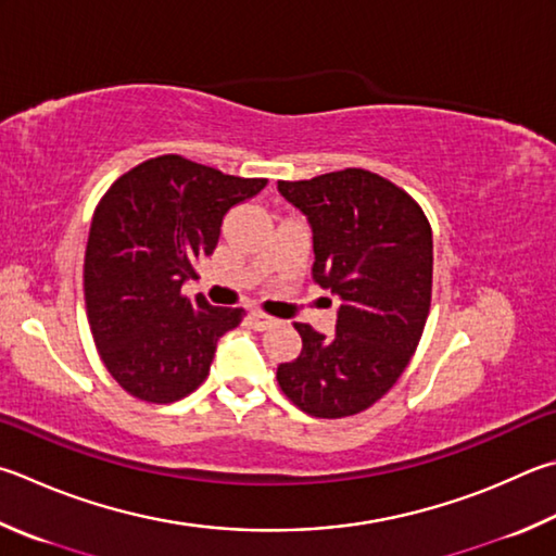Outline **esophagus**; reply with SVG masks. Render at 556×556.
Segmentation results:
<instances>
[{
  "mask_svg": "<svg viewBox=\"0 0 556 556\" xmlns=\"http://www.w3.org/2000/svg\"><path fill=\"white\" fill-rule=\"evenodd\" d=\"M250 323H252V326H255L257 330H267V328L275 326L277 318L267 316L265 311H250Z\"/></svg>",
  "mask_w": 556,
  "mask_h": 556,
  "instance_id": "34e87169",
  "label": "esophagus"
}]
</instances>
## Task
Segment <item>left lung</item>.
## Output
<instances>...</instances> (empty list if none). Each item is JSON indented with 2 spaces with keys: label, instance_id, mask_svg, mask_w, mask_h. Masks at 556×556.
I'll use <instances>...</instances> for the list:
<instances>
[{
  "label": "left lung",
  "instance_id": "obj_1",
  "mask_svg": "<svg viewBox=\"0 0 556 556\" xmlns=\"http://www.w3.org/2000/svg\"><path fill=\"white\" fill-rule=\"evenodd\" d=\"M277 189L308 216L313 279L340 296L332 338L294 323L301 352L277 367L279 389L308 416H355L399 381L426 330L430 220L406 189L362 167Z\"/></svg>",
  "mask_w": 556,
  "mask_h": 556
}]
</instances>
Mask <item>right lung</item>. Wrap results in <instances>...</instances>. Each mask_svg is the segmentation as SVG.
Listing matches in <instances>:
<instances>
[{
	"mask_svg": "<svg viewBox=\"0 0 556 556\" xmlns=\"http://www.w3.org/2000/svg\"><path fill=\"white\" fill-rule=\"evenodd\" d=\"M267 185L157 155L121 175L94 208L85 252L89 330L109 375L146 403H175L208 377L216 342L243 308L181 294L214 252L230 206Z\"/></svg>",
	"mask_w": 556,
	"mask_h": 556,
	"instance_id": "obj_1",
	"label": "right lung"
}]
</instances>
